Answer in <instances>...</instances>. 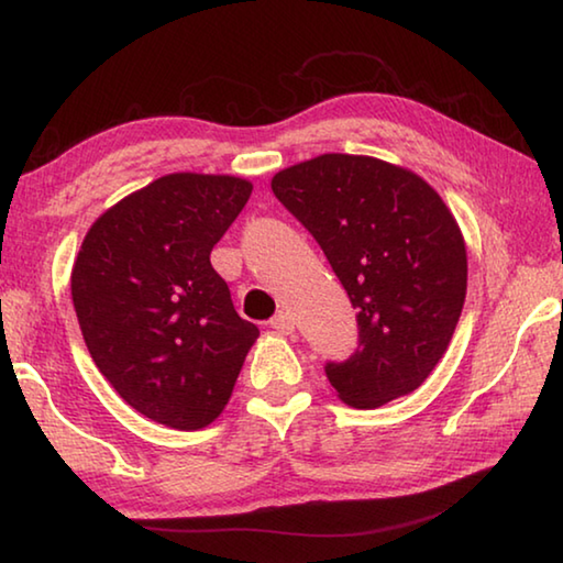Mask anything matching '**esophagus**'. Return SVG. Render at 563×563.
<instances>
[{"label": "esophagus", "instance_id": "obj_1", "mask_svg": "<svg viewBox=\"0 0 563 563\" xmlns=\"http://www.w3.org/2000/svg\"><path fill=\"white\" fill-rule=\"evenodd\" d=\"M271 328L278 330V333H283V335H288V333H292V330H296V320H292L290 313H278L271 320Z\"/></svg>", "mask_w": 563, "mask_h": 563}]
</instances>
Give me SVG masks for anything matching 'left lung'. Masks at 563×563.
Returning a JSON list of instances; mask_svg holds the SVG:
<instances>
[{"label": "left lung", "instance_id": "1", "mask_svg": "<svg viewBox=\"0 0 563 563\" xmlns=\"http://www.w3.org/2000/svg\"><path fill=\"white\" fill-rule=\"evenodd\" d=\"M271 187L323 247L358 318V347L325 373L338 398L378 408L413 394L449 351L466 300V240L413 169L325 153Z\"/></svg>", "mask_w": 563, "mask_h": 563}]
</instances>
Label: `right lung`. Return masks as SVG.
Masks as SVG:
<instances>
[{"label":"right lung","instance_id":"right-lung-1","mask_svg":"<svg viewBox=\"0 0 563 563\" xmlns=\"http://www.w3.org/2000/svg\"><path fill=\"white\" fill-rule=\"evenodd\" d=\"M250 192L235 175H163L107 208L82 240L73 302L87 351L150 421L210 426L261 335L210 265Z\"/></svg>","mask_w":563,"mask_h":563}]
</instances>
